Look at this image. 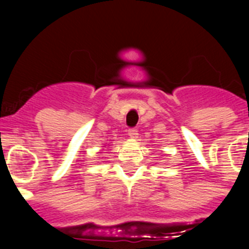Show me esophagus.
I'll use <instances>...</instances> for the list:
<instances>
[{
	"label": "esophagus",
	"instance_id": "esophagus-1",
	"mask_svg": "<svg viewBox=\"0 0 249 249\" xmlns=\"http://www.w3.org/2000/svg\"><path fill=\"white\" fill-rule=\"evenodd\" d=\"M128 136H129V138H132V140H136L138 136V131L136 128L128 129Z\"/></svg>",
	"mask_w": 249,
	"mask_h": 249
}]
</instances>
